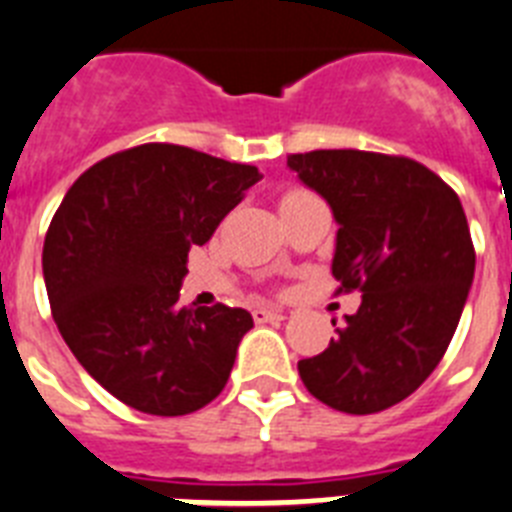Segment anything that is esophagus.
Listing matches in <instances>:
<instances>
[{"instance_id":"obj_1","label":"esophagus","mask_w":512,"mask_h":512,"mask_svg":"<svg viewBox=\"0 0 512 512\" xmlns=\"http://www.w3.org/2000/svg\"><path fill=\"white\" fill-rule=\"evenodd\" d=\"M277 319H282V311H277V308H256L253 311V322L256 324L277 322Z\"/></svg>"}]
</instances>
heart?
Wrapping results in <instances>:
<instances>
[{"instance_id":"heart-1","label":"heart","mask_w":512,"mask_h":512,"mask_svg":"<svg viewBox=\"0 0 512 512\" xmlns=\"http://www.w3.org/2000/svg\"><path fill=\"white\" fill-rule=\"evenodd\" d=\"M308 196H311V193H308V190H303V188H290V190H285V193H282V196H280V211L287 209V206L301 204L303 198H308Z\"/></svg>"}]
</instances>
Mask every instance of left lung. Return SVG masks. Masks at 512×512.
<instances>
[{
	"label": "left lung",
	"instance_id": "obj_1",
	"mask_svg": "<svg viewBox=\"0 0 512 512\" xmlns=\"http://www.w3.org/2000/svg\"><path fill=\"white\" fill-rule=\"evenodd\" d=\"M287 167L327 198L340 225L335 295H363L327 350L298 361V374L335 411H387L426 382L455 335L476 269L466 211L408 156L319 149L290 154Z\"/></svg>",
	"mask_w": 512,
	"mask_h": 512
}]
</instances>
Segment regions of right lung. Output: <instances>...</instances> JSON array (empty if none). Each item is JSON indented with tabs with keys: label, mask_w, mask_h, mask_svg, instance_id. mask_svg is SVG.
I'll use <instances>...</instances> for the list:
<instances>
[{
	"label": "right lung",
	"mask_w": 512,
	"mask_h": 512,
	"mask_svg": "<svg viewBox=\"0 0 512 512\" xmlns=\"http://www.w3.org/2000/svg\"><path fill=\"white\" fill-rule=\"evenodd\" d=\"M251 164L143 143L88 167L44 240L59 335L114 398L185 416L225 390L253 319L246 308L177 306L185 261L259 183Z\"/></svg>",
	"instance_id": "obj_1"
}]
</instances>
